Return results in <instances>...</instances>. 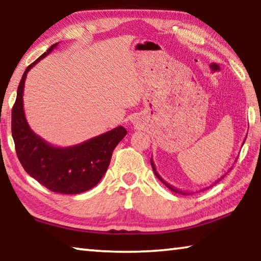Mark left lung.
<instances>
[{"label":"left lung","instance_id":"1","mask_svg":"<svg viewBox=\"0 0 261 261\" xmlns=\"http://www.w3.org/2000/svg\"><path fill=\"white\" fill-rule=\"evenodd\" d=\"M245 139H246V138H245ZM244 143H245V140H244ZM151 165H152V168H153V171H154V174H155V176H156V177H158L159 179H160V180H161V182H162L163 184H165L167 188H169V189L171 190V191H174V192H176V193H180V194H184V196H185V194H191V193H194V192H190V191H189V192H187V191H182V190H178V189H176V188H174V187H173V185L168 184L167 182H165V180H163V179H162V177H161V176L158 174V171H156V168H155V165H154V162H153V160H152V159H151ZM228 171H229V170H228ZM226 175H227V173H226V174H224L223 176H221V177H220L219 179H216V180H215V182H214L213 184H212V187H213V185H215L216 183H219V182H220V180H221V179H222V178H223V177H224V176H226Z\"/></svg>","mask_w":261,"mask_h":261}]
</instances>
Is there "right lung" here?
Masks as SVG:
<instances>
[{
    "mask_svg": "<svg viewBox=\"0 0 261 261\" xmlns=\"http://www.w3.org/2000/svg\"><path fill=\"white\" fill-rule=\"evenodd\" d=\"M59 43L26 68L17 90L11 113V131L16 153L26 173L50 191L77 194L94 188L108 169L114 148L126 136L123 126H117L84 143L69 147H57L35 135L26 121L23 94L28 72L49 54Z\"/></svg>",
    "mask_w": 261,
    "mask_h": 261,
    "instance_id": "right-lung-1",
    "label": "right lung"
}]
</instances>
